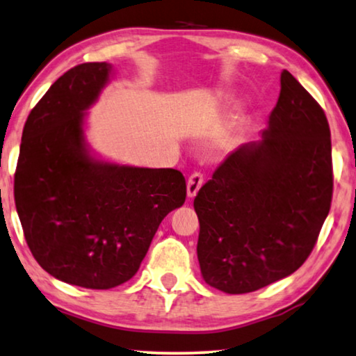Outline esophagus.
Instances as JSON below:
<instances>
[{
	"label": "esophagus",
	"mask_w": 356,
	"mask_h": 356,
	"mask_svg": "<svg viewBox=\"0 0 356 356\" xmlns=\"http://www.w3.org/2000/svg\"><path fill=\"white\" fill-rule=\"evenodd\" d=\"M203 174L201 172H193L192 176L188 177V182H187V195L188 198H193V196L198 193V190L201 188V185H203Z\"/></svg>",
	"instance_id": "34e87169"
}]
</instances>
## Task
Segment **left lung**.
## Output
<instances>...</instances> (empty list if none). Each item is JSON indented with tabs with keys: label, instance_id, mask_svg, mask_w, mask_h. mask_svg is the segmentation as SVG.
Segmentation results:
<instances>
[{
	"label": "left lung",
	"instance_id": "obj_1",
	"mask_svg": "<svg viewBox=\"0 0 356 356\" xmlns=\"http://www.w3.org/2000/svg\"><path fill=\"white\" fill-rule=\"evenodd\" d=\"M332 187L325 111L283 70L264 139L232 152L195 198L206 283L245 294L294 273L316 245Z\"/></svg>",
	"mask_w": 356,
	"mask_h": 356
}]
</instances>
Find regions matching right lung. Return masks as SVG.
<instances>
[{
    "mask_svg": "<svg viewBox=\"0 0 356 356\" xmlns=\"http://www.w3.org/2000/svg\"><path fill=\"white\" fill-rule=\"evenodd\" d=\"M110 63L70 68L25 121L14 200L31 254L68 284L110 289L134 277L169 212L184 204L177 169L115 166L84 150L83 118Z\"/></svg>",
    "mask_w": 356,
    "mask_h": 356,
    "instance_id": "1",
    "label": "right lung"
}]
</instances>
